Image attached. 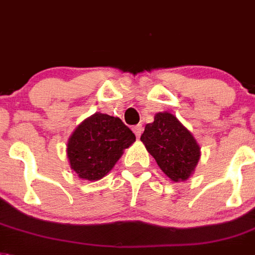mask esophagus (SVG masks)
Segmentation results:
<instances>
[{
    "mask_svg": "<svg viewBox=\"0 0 255 255\" xmlns=\"http://www.w3.org/2000/svg\"><path fill=\"white\" fill-rule=\"evenodd\" d=\"M132 129H133L134 134H136V137H140L141 133H142V126H141V124H137V126H134Z\"/></svg>",
    "mask_w": 255,
    "mask_h": 255,
    "instance_id": "esophagus-1",
    "label": "esophagus"
}]
</instances>
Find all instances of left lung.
Returning a JSON list of instances; mask_svg holds the SVG:
<instances>
[{
  "label": "left lung",
  "mask_w": 255,
  "mask_h": 255,
  "mask_svg": "<svg viewBox=\"0 0 255 255\" xmlns=\"http://www.w3.org/2000/svg\"><path fill=\"white\" fill-rule=\"evenodd\" d=\"M141 141L174 181L187 180L200 159V146L192 133L170 113H158L153 123L146 124Z\"/></svg>",
  "instance_id": "1"
}]
</instances>
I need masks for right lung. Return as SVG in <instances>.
Masks as SVG:
<instances>
[{
  "mask_svg": "<svg viewBox=\"0 0 255 255\" xmlns=\"http://www.w3.org/2000/svg\"><path fill=\"white\" fill-rule=\"evenodd\" d=\"M134 140L133 132L119 118L96 113L71 134L67 157L80 179L98 180L114 167L124 149Z\"/></svg>",
  "mask_w": 255,
  "mask_h": 255,
  "instance_id": "add662e5",
  "label": "right lung"
}]
</instances>
